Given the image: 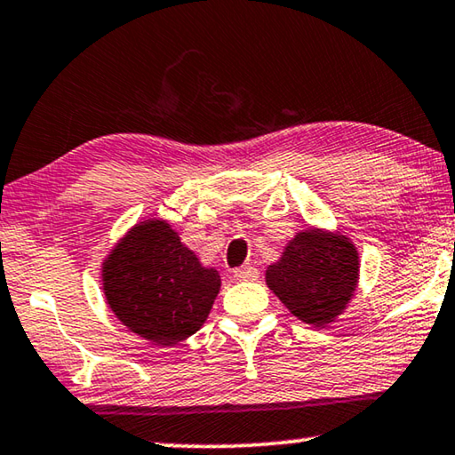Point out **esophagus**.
Returning a JSON list of instances; mask_svg holds the SVG:
<instances>
[{"mask_svg":"<svg viewBox=\"0 0 455 455\" xmlns=\"http://www.w3.org/2000/svg\"><path fill=\"white\" fill-rule=\"evenodd\" d=\"M257 275H259V271L253 266H243L239 269H235V280L239 282H249V280H257Z\"/></svg>","mask_w":455,"mask_h":455,"instance_id":"34e87169","label":"esophagus"}]
</instances>
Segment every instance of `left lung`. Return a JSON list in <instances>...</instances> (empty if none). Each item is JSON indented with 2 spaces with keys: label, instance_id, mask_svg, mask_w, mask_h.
I'll return each mask as SVG.
<instances>
[{
  "label": "left lung",
  "instance_id": "8db88e82",
  "mask_svg": "<svg viewBox=\"0 0 455 455\" xmlns=\"http://www.w3.org/2000/svg\"><path fill=\"white\" fill-rule=\"evenodd\" d=\"M357 271V251L345 236L310 228L288 243L282 259L267 267L266 280L290 313L324 327L354 296Z\"/></svg>",
  "mask_w": 455,
  "mask_h": 455
}]
</instances>
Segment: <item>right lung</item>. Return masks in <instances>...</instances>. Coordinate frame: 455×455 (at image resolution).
<instances>
[{
    "label": "right lung",
    "mask_w": 455,
    "mask_h": 455,
    "mask_svg": "<svg viewBox=\"0 0 455 455\" xmlns=\"http://www.w3.org/2000/svg\"><path fill=\"white\" fill-rule=\"evenodd\" d=\"M219 290V271L202 267L163 220L134 227L104 263V292L114 315L157 345L194 335Z\"/></svg>",
    "instance_id": "add662e5"
}]
</instances>
